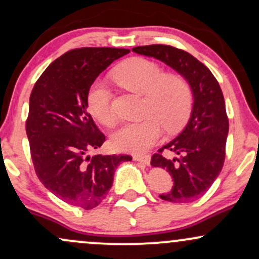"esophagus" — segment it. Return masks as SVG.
I'll use <instances>...</instances> for the list:
<instances>
[{
    "label": "esophagus",
    "instance_id": "34e87169",
    "mask_svg": "<svg viewBox=\"0 0 259 259\" xmlns=\"http://www.w3.org/2000/svg\"><path fill=\"white\" fill-rule=\"evenodd\" d=\"M133 159L136 160V162L144 163V164H146V165L150 164V162H151L150 156H140V154H134Z\"/></svg>",
    "mask_w": 259,
    "mask_h": 259
}]
</instances>
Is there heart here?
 <instances>
[{
  "instance_id": "b5f03b06",
  "label": "heart",
  "mask_w": 259,
  "mask_h": 259,
  "mask_svg": "<svg viewBox=\"0 0 259 259\" xmlns=\"http://www.w3.org/2000/svg\"><path fill=\"white\" fill-rule=\"evenodd\" d=\"M120 86L145 95V114L141 121L124 124L112 136V145L121 152L144 153L158 141L162 124L167 130H177L185 123L191 109V91L186 80L177 74H163L154 62L130 58L113 73ZM91 115L106 126L114 124L112 91L105 82L96 81L88 95Z\"/></svg>"
}]
</instances>
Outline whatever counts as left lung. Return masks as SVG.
Returning <instances> with one entry per match:
<instances>
[{"label": "left lung", "mask_w": 259, "mask_h": 259, "mask_svg": "<svg viewBox=\"0 0 259 259\" xmlns=\"http://www.w3.org/2000/svg\"><path fill=\"white\" fill-rule=\"evenodd\" d=\"M133 52L163 62L186 80L192 94L189 121L175 139L154 153L153 167L167 169L173 187L159 197L174 203L200 198L221 173L225 158L229 120L221 86L210 70L194 56L167 45L134 47Z\"/></svg>", "instance_id": "left-lung-1"}]
</instances>
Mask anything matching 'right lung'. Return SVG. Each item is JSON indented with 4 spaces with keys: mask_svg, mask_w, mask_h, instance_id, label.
Returning a JSON list of instances; mask_svg holds the SVG:
<instances>
[{
    "mask_svg": "<svg viewBox=\"0 0 259 259\" xmlns=\"http://www.w3.org/2000/svg\"><path fill=\"white\" fill-rule=\"evenodd\" d=\"M129 50L86 47L52 62L32 89L26 135L35 171L44 186L62 201L89 210L106 198L115 168L127 154H95L105 135L88 112L91 85Z\"/></svg>",
    "mask_w": 259,
    "mask_h": 259,
    "instance_id": "add662e5",
    "label": "right lung"
}]
</instances>
